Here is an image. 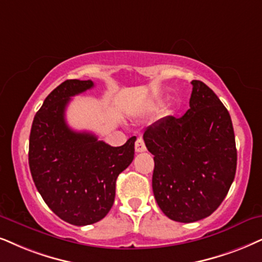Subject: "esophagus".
Returning <instances> with one entry per match:
<instances>
[{
    "label": "esophagus",
    "mask_w": 262,
    "mask_h": 262,
    "mask_svg": "<svg viewBox=\"0 0 262 262\" xmlns=\"http://www.w3.org/2000/svg\"><path fill=\"white\" fill-rule=\"evenodd\" d=\"M135 151L137 152L146 151V146H145V142L142 139H138L137 142H135Z\"/></svg>",
    "instance_id": "esophagus-1"
}]
</instances>
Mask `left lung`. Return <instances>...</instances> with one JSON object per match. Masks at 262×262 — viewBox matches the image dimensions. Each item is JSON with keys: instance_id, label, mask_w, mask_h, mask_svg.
Here are the masks:
<instances>
[{"instance_id": "8db88e82", "label": "left lung", "mask_w": 262, "mask_h": 262, "mask_svg": "<svg viewBox=\"0 0 262 262\" xmlns=\"http://www.w3.org/2000/svg\"><path fill=\"white\" fill-rule=\"evenodd\" d=\"M183 117L161 118L144 133L155 156L152 190L161 210L178 223L213 214L233 183L237 150L232 121L216 94L193 79Z\"/></svg>"}]
</instances>
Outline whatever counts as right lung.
I'll return each mask as SVG.
<instances>
[{"label":"right lung","mask_w":262,"mask_h":262,"mask_svg":"<svg viewBox=\"0 0 262 262\" xmlns=\"http://www.w3.org/2000/svg\"><path fill=\"white\" fill-rule=\"evenodd\" d=\"M94 83L68 79L53 91L35 115L29 142V165L36 188L53 213L66 223L85 226L106 216L115 201L116 180L134 158L135 137L114 147L65 121L71 97Z\"/></svg>","instance_id":"1"}]
</instances>
